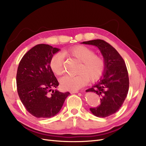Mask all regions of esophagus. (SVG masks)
I'll return each mask as SVG.
<instances>
[{
	"label": "esophagus",
	"mask_w": 146,
	"mask_h": 146,
	"mask_svg": "<svg viewBox=\"0 0 146 146\" xmlns=\"http://www.w3.org/2000/svg\"><path fill=\"white\" fill-rule=\"evenodd\" d=\"M78 92V91H72V92H70V93L71 94H73V93H77Z\"/></svg>",
	"instance_id": "esophagus-1"
}]
</instances>
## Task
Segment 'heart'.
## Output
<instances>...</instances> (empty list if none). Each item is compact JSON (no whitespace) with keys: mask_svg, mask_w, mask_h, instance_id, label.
I'll list each match as a JSON object with an SVG mask.
<instances>
[{"mask_svg":"<svg viewBox=\"0 0 146 146\" xmlns=\"http://www.w3.org/2000/svg\"><path fill=\"white\" fill-rule=\"evenodd\" d=\"M64 54L72 56L80 62L76 76H66L60 79V85L62 90L76 91L90 81L96 82L103 75L105 61L100 56L95 54L94 51L84 45H77L64 51ZM64 57L61 53H55L50 61V67L53 72L61 76L63 73Z\"/></svg>","mask_w":146,"mask_h":146,"instance_id":"obj_1","label":"heart"}]
</instances>
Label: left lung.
I'll return each instance as SVG.
<instances>
[{"instance_id": "obj_1", "label": "left lung", "mask_w": 146, "mask_h": 146, "mask_svg": "<svg viewBox=\"0 0 146 146\" xmlns=\"http://www.w3.org/2000/svg\"><path fill=\"white\" fill-rule=\"evenodd\" d=\"M82 44L97 46L105 61L103 76L86 92H93L100 97V105L90 108V111L96 117H107L119 111L127 96L129 78L127 66L119 52L106 41L96 39Z\"/></svg>"}]
</instances>
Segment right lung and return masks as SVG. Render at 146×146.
Segmentation results:
<instances>
[{
  "mask_svg": "<svg viewBox=\"0 0 146 146\" xmlns=\"http://www.w3.org/2000/svg\"><path fill=\"white\" fill-rule=\"evenodd\" d=\"M59 50L49 45L38 44L29 50L19 63L18 95L27 112L37 118L56 115L70 94L52 90L59 83L50 68V61Z\"/></svg>",
  "mask_w": 146,
  "mask_h": 146,
  "instance_id": "1",
  "label": "right lung"
}]
</instances>
